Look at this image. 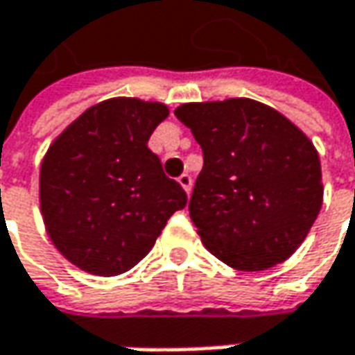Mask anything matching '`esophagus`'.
Segmentation results:
<instances>
[{
	"label": "esophagus",
	"mask_w": 355,
	"mask_h": 355,
	"mask_svg": "<svg viewBox=\"0 0 355 355\" xmlns=\"http://www.w3.org/2000/svg\"><path fill=\"white\" fill-rule=\"evenodd\" d=\"M178 184L184 187L186 193L189 196V191H191V175H189V173H182V175L178 178Z\"/></svg>",
	"instance_id": "obj_1"
}]
</instances>
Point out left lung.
<instances>
[{
	"mask_svg": "<svg viewBox=\"0 0 355 355\" xmlns=\"http://www.w3.org/2000/svg\"><path fill=\"white\" fill-rule=\"evenodd\" d=\"M173 114L204 151L189 218L205 248L239 272L286 261L324 202L322 164L310 137L250 98L182 103Z\"/></svg>",
	"mask_w": 355,
	"mask_h": 355,
	"instance_id": "obj_1",
	"label": "left lung"
}]
</instances>
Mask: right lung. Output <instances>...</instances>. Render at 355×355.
<instances>
[{"label": "right lung", "mask_w": 355, "mask_h": 355, "mask_svg": "<svg viewBox=\"0 0 355 355\" xmlns=\"http://www.w3.org/2000/svg\"><path fill=\"white\" fill-rule=\"evenodd\" d=\"M168 116L162 101L103 99L47 148L40 209L51 243L76 268L101 277L132 270L186 205V191L148 148Z\"/></svg>", "instance_id": "add662e5"}]
</instances>
